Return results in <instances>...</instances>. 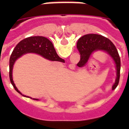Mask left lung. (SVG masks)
<instances>
[{
  "label": "left lung",
  "instance_id": "obj_1",
  "mask_svg": "<svg viewBox=\"0 0 129 129\" xmlns=\"http://www.w3.org/2000/svg\"><path fill=\"white\" fill-rule=\"evenodd\" d=\"M77 48L81 55V59L77 65L83 67L87 62L93 52L98 50H103L107 52L112 58L116 64L117 77L112 86L114 90L118 85L120 77L121 61L119 53L114 44L109 39L98 34H87L79 39Z\"/></svg>",
  "mask_w": 129,
  "mask_h": 129
}]
</instances>
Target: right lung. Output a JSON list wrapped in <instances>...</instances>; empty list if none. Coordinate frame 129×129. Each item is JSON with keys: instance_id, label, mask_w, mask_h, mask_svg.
I'll use <instances>...</instances> for the list:
<instances>
[{"instance_id": "obj_1", "label": "right lung", "mask_w": 129, "mask_h": 129, "mask_svg": "<svg viewBox=\"0 0 129 129\" xmlns=\"http://www.w3.org/2000/svg\"><path fill=\"white\" fill-rule=\"evenodd\" d=\"M27 53H35L41 55L43 57L53 61L64 62V60L59 57L57 54L52 42L47 38L42 36H35L26 38L19 43L13 50L10 59V79L11 85L15 90L19 94H22L18 90L13 83L12 78V70L15 61ZM35 100V99H34ZM35 100H38L35 99Z\"/></svg>"}]
</instances>
